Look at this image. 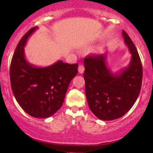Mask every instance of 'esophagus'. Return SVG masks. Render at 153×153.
I'll return each instance as SVG.
<instances>
[{
    "instance_id": "obj_1",
    "label": "esophagus",
    "mask_w": 153,
    "mask_h": 153,
    "mask_svg": "<svg viewBox=\"0 0 153 153\" xmlns=\"http://www.w3.org/2000/svg\"><path fill=\"white\" fill-rule=\"evenodd\" d=\"M84 71H85V68H84V66L82 65H79V67H78L79 73L82 74V73H84Z\"/></svg>"
}]
</instances>
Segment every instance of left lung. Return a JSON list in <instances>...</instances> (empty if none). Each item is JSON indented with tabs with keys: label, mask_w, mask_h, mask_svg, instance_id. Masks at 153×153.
I'll return each instance as SVG.
<instances>
[{
	"label": "left lung",
	"mask_w": 153,
	"mask_h": 153,
	"mask_svg": "<svg viewBox=\"0 0 153 153\" xmlns=\"http://www.w3.org/2000/svg\"><path fill=\"white\" fill-rule=\"evenodd\" d=\"M124 42L131 58L128 67L112 73L106 65V54L84 59L85 91L91 111L99 119L114 120L124 116L137 99L142 86L143 66L134 43L124 30Z\"/></svg>",
	"instance_id": "8db88e82"
}]
</instances>
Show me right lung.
Here are the masks:
<instances>
[{
  "label": "right lung",
  "instance_id": "obj_1",
  "mask_svg": "<svg viewBox=\"0 0 153 153\" xmlns=\"http://www.w3.org/2000/svg\"><path fill=\"white\" fill-rule=\"evenodd\" d=\"M37 29L31 28L19 41L10 62V80L15 99L23 109L35 118H47L62 106L78 65L59 60L50 66L37 68L27 62L24 47Z\"/></svg>",
  "mask_w": 153,
  "mask_h": 153
}]
</instances>
